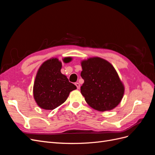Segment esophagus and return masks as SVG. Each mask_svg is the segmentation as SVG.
<instances>
[{
  "label": "esophagus",
  "instance_id": "34e87169",
  "mask_svg": "<svg viewBox=\"0 0 155 155\" xmlns=\"http://www.w3.org/2000/svg\"><path fill=\"white\" fill-rule=\"evenodd\" d=\"M75 85H76V86L77 87V88H78V89L80 88V85H79V83H75Z\"/></svg>",
  "mask_w": 155,
  "mask_h": 155
}]
</instances>
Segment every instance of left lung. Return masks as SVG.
I'll list each match as a JSON object with an SVG mask.
<instances>
[{
  "label": "left lung",
  "instance_id": "8db88e82",
  "mask_svg": "<svg viewBox=\"0 0 155 155\" xmlns=\"http://www.w3.org/2000/svg\"><path fill=\"white\" fill-rule=\"evenodd\" d=\"M81 92L87 104L99 111L113 109L124 93V87L112 65L106 60L93 58L83 61Z\"/></svg>",
  "mask_w": 155,
  "mask_h": 155
}]
</instances>
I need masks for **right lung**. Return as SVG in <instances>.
<instances>
[{
  "label": "right lung",
  "mask_w": 155,
  "mask_h": 155,
  "mask_svg": "<svg viewBox=\"0 0 155 155\" xmlns=\"http://www.w3.org/2000/svg\"><path fill=\"white\" fill-rule=\"evenodd\" d=\"M63 61L68 63L71 58H66ZM61 63L57 58L51 59L42 64L37 72L34 96L37 105L42 109H55L66 101L70 92L77 88L61 72Z\"/></svg>",
  "instance_id": "right-lung-1"
}]
</instances>
